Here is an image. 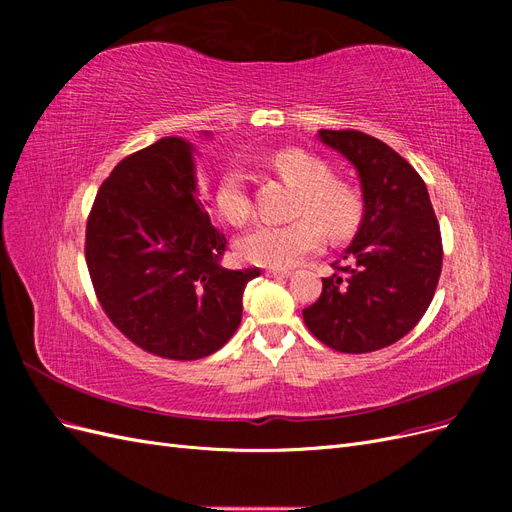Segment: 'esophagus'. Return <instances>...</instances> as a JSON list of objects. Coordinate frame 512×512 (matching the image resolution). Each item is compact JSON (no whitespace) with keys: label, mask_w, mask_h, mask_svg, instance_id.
I'll return each mask as SVG.
<instances>
[{"label":"esophagus","mask_w":512,"mask_h":512,"mask_svg":"<svg viewBox=\"0 0 512 512\" xmlns=\"http://www.w3.org/2000/svg\"><path fill=\"white\" fill-rule=\"evenodd\" d=\"M265 275H267V277H288L290 271H288V269H267Z\"/></svg>","instance_id":"1"}]
</instances>
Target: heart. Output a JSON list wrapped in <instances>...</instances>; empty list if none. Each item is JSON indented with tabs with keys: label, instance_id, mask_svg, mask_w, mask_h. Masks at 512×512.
Masks as SVG:
<instances>
[{
	"label": "heart",
	"instance_id": "obj_1",
	"mask_svg": "<svg viewBox=\"0 0 512 512\" xmlns=\"http://www.w3.org/2000/svg\"><path fill=\"white\" fill-rule=\"evenodd\" d=\"M269 164L288 183L297 185L294 215L288 224H256L237 239V252L245 262L269 269H288L307 254L320 250L324 232L333 241H346L363 224V200L352 185L331 177L329 166L299 149H282ZM222 218L241 226L252 215V198L241 170L222 175L213 194Z\"/></svg>",
	"mask_w": 512,
	"mask_h": 512
}]
</instances>
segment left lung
I'll return each instance as SVG.
<instances>
[{
  "label": "left lung",
  "mask_w": 512,
  "mask_h": 512,
  "mask_svg": "<svg viewBox=\"0 0 512 512\" xmlns=\"http://www.w3.org/2000/svg\"><path fill=\"white\" fill-rule=\"evenodd\" d=\"M320 141L359 173L363 224L335 273L322 280L307 329L337 352L399 342L423 318L442 271V235L421 175L389 145L359 130H320Z\"/></svg>",
  "instance_id": "1"
}]
</instances>
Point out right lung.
<instances>
[{"label":"right lung","mask_w":512,"mask_h":512,"mask_svg":"<svg viewBox=\"0 0 512 512\" xmlns=\"http://www.w3.org/2000/svg\"><path fill=\"white\" fill-rule=\"evenodd\" d=\"M224 232L196 194L192 145L160 138L104 179L85 230L96 297L134 346L196 361L235 335L258 269L222 267Z\"/></svg>","instance_id":"add662e5"}]
</instances>
